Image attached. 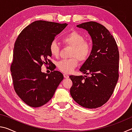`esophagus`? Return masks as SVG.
I'll use <instances>...</instances> for the list:
<instances>
[{
	"instance_id": "1",
	"label": "esophagus",
	"mask_w": 132,
	"mask_h": 132,
	"mask_svg": "<svg viewBox=\"0 0 132 132\" xmlns=\"http://www.w3.org/2000/svg\"><path fill=\"white\" fill-rule=\"evenodd\" d=\"M63 76H64V77L65 78V79H68V78L69 77V75H66V74H64L63 75Z\"/></svg>"
}]
</instances>
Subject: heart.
<instances>
[{
  "instance_id": "b5f03b06",
  "label": "heart",
  "mask_w": 132,
  "mask_h": 132,
  "mask_svg": "<svg viewBox=\"0 0 132 132\" xmlns=\"http://www.w3.org/2000/svg\"><path fill=\"white\" fill-rule=\"evenodd\" d=\"M82 35L76 31H73L62 38V42L64 46H70V56L69 59H63L57 63V68L61 71L70 73L77 67L79 60L81 62H85L90 56L92 50L91 44L85 41ZM50 52L53 56L57 57L61 51V46L56 41H53L50 46Z\"/></svg>"
}]
</instances>
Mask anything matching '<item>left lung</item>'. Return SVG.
<instances>
[{
    "label": "left lung",
    "mask_w": 132,
    "mask_h": 132,
    "mask_svg": "<svg viewBox=\"0 0 132 132\" xmlns=\"http://www.w3.org/2000/svg\"><path fill=\"white\" fill-rule=\"evenodd\" d=\"M77 27L88 31L93 41L91 53L80 71L87 76H70L73 99L87 108H97L108 101L119 78V53L114 38L101 24L89 21Z\"/></svg>",
    "instance_id": "obj_1"
}]
</instances>
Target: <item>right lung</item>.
<instances>
[{"mask_svg": "<svg viewBox=\"0 0 132 132\" xmlns=\"http://www.w3.org/2000/svg\"><path fill=\"white\" fill-rule=\"evenodd\" d=\"M68 26L35 21L21 31L15 41L11 64L14 88L18 96L31 107H39L52 98L63 75L54 70L42 73L44 64H52L50 46L55 37ZM55 68H52V71Z\"/></svg>", "mask_w": 132, "mask_h": 132, "instance_id": "1", "label": "right lung"}]
</instances>
